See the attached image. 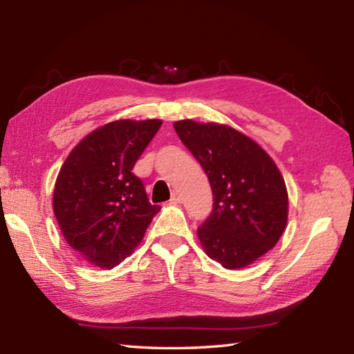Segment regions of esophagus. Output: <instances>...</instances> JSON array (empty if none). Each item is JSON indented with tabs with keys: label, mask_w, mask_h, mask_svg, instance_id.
<instances>
[{
	"label": "esophagus",
	"mask_w": 354,
	"mask_h": 354,
	"mask_svg": "<svg viewBox=\"0 0 354 354\" xmlns=\"http://www.w3.org/2000/svg\"><path fill=\"white\" fill-rule=\"evenodd\" d=\"M181 202H183V196H181V194H179L178 192H175V193H173L171 194V199H170V204H181Z\"/></svg>",
	"instance_id": "obj_1"
}]
</instances>
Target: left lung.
I'll return each instance as SVG.
<instances>
[{
    "instance_id": "8db88e82",
    "label": "left lung",
    "mask_w": 354,
    "mask_h": 354,
    "mask_svg": "<svg viewBox=\"0 0 354 354\" xmlns=\"http://www.w3.org/2000/svg\"><path fill=\"white\" fill-rule=\"evenodd\" d=\"M178 137L201 162L213 212L198 228L209 259L225 269L250 266L277 245L288 223L284 179L265 149L234 127L179 120Z\"/></svg>"
}]
</instances>
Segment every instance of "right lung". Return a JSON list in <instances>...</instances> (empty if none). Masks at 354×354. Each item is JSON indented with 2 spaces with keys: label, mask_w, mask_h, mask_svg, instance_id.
Listing matches in <instances>:
<instances>
[{
  "label": "right lung",
  "mask_w": 354,
  "mask_h": 354,
  "mask_svg": "<svg viewBox=\"0 0 354 354\" xmlns=\"http://www.w3.org/2000/svg\"><path fill=\"white\" fill-rule=\"evenodd\" d=\"M161 120H117L88 133L66 156L53 212L62 234L89 265L112 269L140 245L160 207L132 173Z\"/></svg>",
  "instance_id": "add662e5"
}]
</instances>
